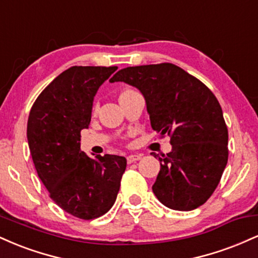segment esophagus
I'll return each mask as SVG.
<instances>
[{
	"mask_svg": "<svg viewBox=\"0 0 258 258\" xmlns=\"http://www.w3.org/2000/svg\"><path fill=\"white\" fill-rule=\"evenodd\" d=\"M141 158H142V156L138 155V154H132V155L127 156V162H128V164H132V162L141 160Z\"/></svg>",
	"mask_w": 258,
	"mask_h": 258,
	"instance_id": "34e87169",
	"label": "esophagus"
}]
</instances>
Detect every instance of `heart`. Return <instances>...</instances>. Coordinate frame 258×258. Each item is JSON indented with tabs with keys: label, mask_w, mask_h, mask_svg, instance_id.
Masks as SVG:
<instances>
[{
	"label": "heart",
	"mask_w": 258,
	"mask_h": 258,
	"mask_svg": "<svg viewBox=\"0 0 258 258\" xmlns=\"http://www.w3.org/2000/svg\"><path fill=\"white\" fill-rule=\"evenodd\" d=\"M126 91H130V90H125V91H122V92H121V93H123V92H126Z\"/></svg>",
	"instance_id": "b5f03b06"
}]
</instances>
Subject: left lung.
Segmentation results:
<instances>
[{
  "label": "left lung",
  "mask_w": 258,
  "mask_h": 258,
  "mask_svg": "<svg viewBox=\"0 0 258 258\" xmlns=\"http://www.w3.org/2000/svg\"><path fill=\"white\" fill-rule=\"evenodd\" d=\"M116 81L142 92L153 130L171 137L170 153H152L161 164L153 185L155 197L177 211L205 204L228 161V128L215 94L171 63L125 68L110 79Z\"/></svg>",
  "instance_id": "left-lung-1"
}]
</instances>
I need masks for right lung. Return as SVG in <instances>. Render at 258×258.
Instances as JSON below:
<instances>
[{
    "label": "right lung",
    "instance_id": "obj_1",
    "mask_svg": "<svg viewBox=\"0 0 258 258\" xmlns=\"http://www.w3.org/2000/svg\"><path fill=\"white\" fill-rule=\"evenodd\" d=\"M117 67H72L41 92L31 106L28 142L49 198L68 214L94 220L116 200L126 159H92L80 149L81 130L91 122L93 98Z\"/></svg>",
    "mask_w": 258,
    "mask_h": 258
}]
</instances>
